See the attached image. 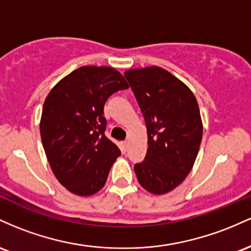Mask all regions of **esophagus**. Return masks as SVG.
Returning a JSON list of instances; mask_svg holds the SVG:
<instances>
[{"instance_id": "esophagus-1", "label": "esophagus", "mask_w": 251, "mask_h": 251, "mask_svg": "<svg viewBox=\"0 0 251 251\" xmlns=\"http://www.w3.org/2000/svg\"><path fill=\"white\" fill-rule=\"evenodd\" d=\"M128 145H129V142L128 141H123L122 142V148H123V151H126V149H128Z\"/></svg>"}]
</instances>
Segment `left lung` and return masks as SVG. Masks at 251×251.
<instances>
[{"label": "left lung", "mask_w": 251, "mask_h": 251, "mask_svg": "<svg viewBox=\"0 0 251 251\" xmlns=\"http://www.w3.org/2000/svg\"><path fill=\"white\" fill-rule=\"evenodd\" d=\"M145 117L148 148L134 171L140 185L153 194L179 186L192 170L202 137V122L193 92L159 66L125 72Z\"/></svg>", "instance_id": "8db88e82"}]
</instances>
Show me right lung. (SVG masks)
<instances>
[{
    "label": "right lung",
    "instance_id": "right-lung-1",
    "mask_svg": "<svg viewBox=\"0 0 251 251\" xmlns=\"http://www.w3.org/2000/svg\"><path fill=\"white\" fill-rule=\"evenodd\" d=\"M129 85L109 66H81L59 80L45 100L40 135L53 174L81 197L102 190L120 149L104 135L108 98Z\"/></svg>",
    "mask_w": 251,
    "mask_h": 251
}]
</instances>
